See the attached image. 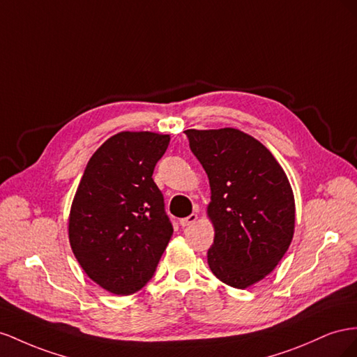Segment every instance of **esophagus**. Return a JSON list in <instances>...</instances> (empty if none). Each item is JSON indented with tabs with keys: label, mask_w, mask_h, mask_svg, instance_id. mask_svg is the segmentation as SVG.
<instances>
[{
	"label": "esophagus",
	"mask_w": 357,
	"mask_h": 357,
	"mask_svg": "<svg viewBox=\"0 0 357 357\" xmlns=\"http://www.w3.org/2000/svg\"><path fill=\"white\" fill-rule=\"evenodd\" d=\"M196 221H197V215L196 213H191V215H188L185 218H181L179 224L182 227H187V226H191V224H195Z\"/></svg>",
	"instance_id": "obj_1"
}]
</instances>
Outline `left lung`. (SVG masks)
I'll list each match as a JSON object with an SVG mask.
<instances>
[{"mask_svg":"<svg viewBox=\"0 0 357 357\" xmlns=\"http://www.w3.org/2000/svg\"><path fill=\"white\" fill-rule=\"evenodd\" d=\"M205 169L215 229L208 264L215 277L247 289L269 275L294 233V196L286 172L257 139L236 128L187 130Z\"/></svg>","mask_w":357,"mask_h":357,"instance_id":"8db88e82","label":"left lung"}]
</instances>
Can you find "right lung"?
Segmentation results:
<instances>
[{"label": "right lung", "instance_id": "1", "mask_svg": "<svg viewBox=\"0 0 357 357\" xmlns=\"http://www.w3.org/2000/svg\"><path fill=\"white\" fill-rule=\"evenodd\" d=\"M169 135L121 131L89 158L71 203L68 239L88 277L127 296L152 278L172 238L165 199L152 179Z\"/></svg>", "mask_w": 357, "mask_h": 357}]
</instances>
